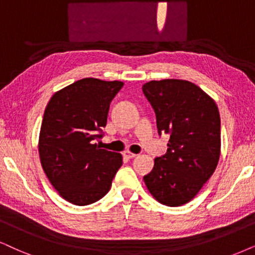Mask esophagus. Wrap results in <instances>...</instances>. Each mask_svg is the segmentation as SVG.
<instances>
[{
    "label": "esophagus",
    "mask_w": 255,
    "mask_h": 255,
    "mask_svg": "<svg viewBox=\"0 0 255 255\" xmlns=\"http://www.w3.org/2000/svg\"><path fill=\"white\" fill-rule=\"evenodd\" d=\"M124 155H125L126 157H128V159H133V157L136 156V154L131 153V151H129V150H126L125 153H124Z\"/></svg>",
    "instance_id": "esophagus-1"
}]
</instances>
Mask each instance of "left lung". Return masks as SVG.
<instances>
[{"label":"left lung","instance_id":"8db88e82","mask_svg":"<svg viewBox=\"0 0 255 255\" xmlns=\"http://www.w3.org/2000/svg\"><path fill=\"white\" fill-rule=\"evenodd\" d=\"M142 92L156 115L157 131L169 134L165 155L143 176L161 204L189 202L214 173L220 157V114L214 100L185 80L149 81Z\"/></svg>","mask_w":255,"mask_h":255}]
</instances>
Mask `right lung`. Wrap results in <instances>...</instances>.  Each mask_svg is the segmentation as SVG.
<instances>
[{
    "instance_id": "add662e5",
    "label": "right lung",
    "mask_w": 255,
    "mask_h": 255,
    "mask_svg": "<svg viewBox=\"0 0 255 255\" xmlns=\"http://www.w3.org/2000/svg\"><path fill=\"white\" fill-rule=\"evenodd\" d=\"M121 81L93 77L79 80L51 96L38 138L41 165L54 188L70 204L86 206L107 194L118 169L120 153L101 149L109 105Z\"/></svg>"
}]
</instances>
